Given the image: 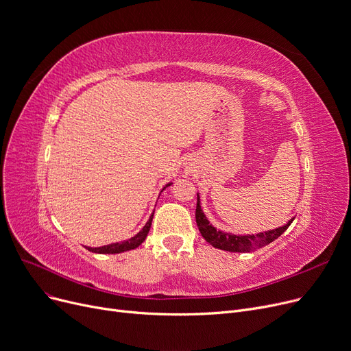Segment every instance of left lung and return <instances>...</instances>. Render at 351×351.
<instances>
[{"instance_id": "left-lung-1", "label": "left lung", "mask_w": 351, "mask_h": 351, "mask_svg": "<svg viewBox=\"0 0 351 351\" xmlns=\"http://www.w3.org/2000/svg\"><path fill=\"white\" fill-rule=\"evenodd\" d=\"M195 217H196V223H197L199 232H200L202 236H204V239H205L208 243H210L213 247L220 249V250L241 252V253H246V252L261 249V247L271 243L274 239H278L283 232H286V229L291 225V222L294 220V217H293L282 228L267 230V232H262V233H257V234L239 236V234L226 233V232H222V230H217L216 228H213L209 223V220L206 219L205 213L202 212V209H200L199 195H197V204H196Z\"/></svg>"}]
</instances>
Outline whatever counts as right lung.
I'll return each instance as SVG.
<instances>
[{
	"instance_id": "add662e5",
	"label": "right lung",
	"mask_w": 351,
	"mask_h": 351,
	"mask_svg": "<svg viewBox=\"0 0 351 351\" xmlns=\"http://www.w3.org/2000/svg\"><path fill=\"white\" fill-rule=\"evenodd\" d=\"M166 186H171V183H168ZM165 189V188H163ZM152 217H154V213L151 215L149 220H147L146 225L143 226V229L135 234L134 237L128 239V241H123V242H119V243H112V245H106V246H102V247H86L89 252H94V253H108V254H115V253H122V252H126V250H132V249H136L145 239L147 236V233H149V229H151V225H152Z\"/></svg>"
}]
</instances>
